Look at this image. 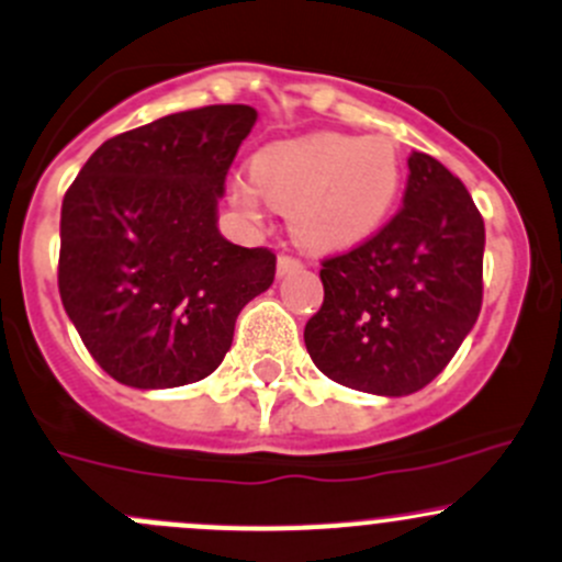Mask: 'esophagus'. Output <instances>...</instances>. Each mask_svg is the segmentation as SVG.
Instances as JSON below:
<instances>
[{
	"label": "esophagus",
	"mask_w": 562,
	"mask_h": 562,
	"mask_svg": "<svg viewBox=\"0 0 562 562\" xmlns=\"http://www.w3.org/2000/svg\"><path fill=\"white\" fill-rule=\"evenodd\" d=\"M296 269H302V260L291 252H280V258H277V274H291Z\"/></svg>",
	"instance_id": "34e87169"
}]
</instances>
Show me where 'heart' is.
Returning a JSON list of instances; mask_svg holds the SVG:
<instances>
[{"label": "heart", "instance_id": "obj_1", "mask_svg": "<svg viewBox=\"0 0 562 562\" xmlns=\"http://www.w3.org/2000/svg\"><path fill=\"white\" fill-rule=\"evenodd\" d=\"M401 156L384 136L307 134L274 143L252 159V181L231 200L258 216L263 203L291 211V231L313 252H335L373 236L401 192Z\"/></svg>", "mask_w": 562, "mask_h": 562}]
</instances>
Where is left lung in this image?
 <instances>
[{"label":"left lung","mask_w":562,"mask_h":562,"mask_svg":"<svg viewBox=\"0 0 562 562\" xmlns=\"http://www.w3.org/2000/svg\"><path fill=\"white\" fill-rule=\"evenodd\" d=\"M483 244V216L464 183L434 156H408L401 211L321 260L324 304L304 326L315 368L373 395L431 384L481 315Z\"/></svg>","instance_id":"1"}]
</instances>
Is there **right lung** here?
I'll use <instances>...</instances> for the list:
<instances>
[{
  "label": "right lung",
  "mask_w": 562,
  "mask_h": 562,
  "mask_svg": "<svg viewBox=\"0 0 562 562\" xmlns=\"http://www.w3.org/2000/svg\"><path fill=\"white\" fill-rule=\"evenodd\" d=\"M255 120L252 106L214 103L123 131L65 192L59 296L120 384L165 390L214 373L244 304L274 282L269 247L216 231V200Z\"/></svg>",
  "instance_id": "1"
}]
</instances>
